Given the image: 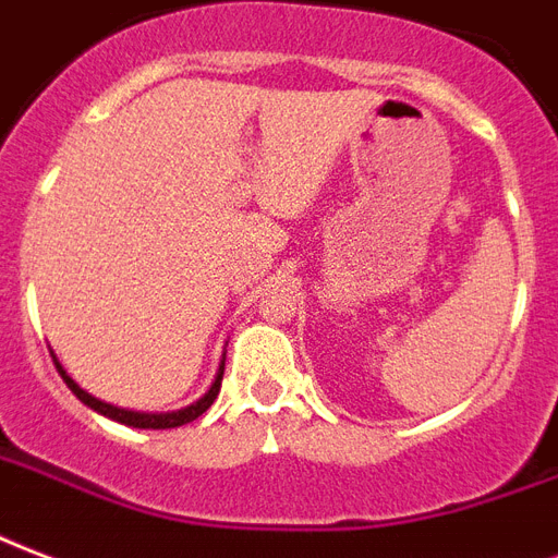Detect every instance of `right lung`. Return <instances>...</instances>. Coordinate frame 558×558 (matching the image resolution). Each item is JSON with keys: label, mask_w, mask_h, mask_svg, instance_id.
<instances>
[{"label": "right lung", "mask_w": 558, "mask_h": 558, "mask_svg": "<svg viewBox=\"0 0 558 558\" xmlns=\"http://www.w3.org/2000/svg\"><path fill=\"white\" fill-rule=\"evenodd\" d=\"M51 357H54V366H58L60 378L66 381L69 390L75 392L77 399L84 401L86 408H93L95 413H101V416L113 418V422H122V425H128V427H154V430H166V427L189 425V422H194L197 416H203V413L211 408V401L218 399L220 378H223V361H227V355L220 357L218 373H215V378H211L209 390L203 392L197 401H192V404H185V408H180V410H171V413H142V410L116 408V404H107V401L89 396V392H86L84 387H77L75 378H72V375H69L63 366H60V361H58V355H54V352H51Z\"/></svg>", "instance_id": "obj_1"}]
</instances>
